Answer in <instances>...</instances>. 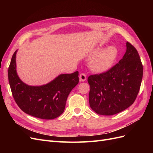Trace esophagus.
Returning <instances> with one entry per match:
<instances>
[{"instance_id":"esophagus-1","label":"esophagus","mask_w":153,"mask_h":153,"mask_svg":"<svg viewBox=\"0 0 153 153\" xmlns=\"http://www.w3.org/2000/svg\"><path fill=\"white\" fill-rule=\"evenodd\" d=\"M79 78H80V82H84L86 80V75L84 73H81L80 76H79Z\"/></svg>"}]
</instances>
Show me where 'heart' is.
Listing matches in <instances>:
<instances>
[{"label": "heart", "mask_w": 153, "mask_h": 153, "mask_svg": "<svg viewBox=\"0 0 153 153\" xmlns=\"http://www.w3.org/2000/svg\"><path fill=\"white\" fill-rule=\"evenodd\" d=\"M93 55H95L90 61V68L92 71L96 73H103L112 68L116 61L118 56V50L114 46H108L101 50L96 48Z\"/></svg>", "instance_id": "obj_1"}]
</instances>
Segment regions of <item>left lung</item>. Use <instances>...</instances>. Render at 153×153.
Listing matches in <instances>:
<instances>
[{
    "instance_id": "obj_1",
    "label": "left lung",
    "mask_w": 153,
    "mask_h": 153,
    "mask_svg": "<svg viewBox=\"0 0 153 153\" xmlns=\"http://www.w3.org/2000/svg\"><path fill=\"white\" fill-rule=\"evenodd\" d=\"M143 66L136 48L126 42V52L110 70L88 78L89 105L100 115L122 112L135 101L139 92Z\"/></svg>"
}]
</instances>
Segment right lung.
<instances>
[{
	"mask_svg": "<svg viewBox=\"0 0 153 153\" xmlns=\"http://www.w3.org/2000/svg\"><path fill=\"white\" fill-rule=\"evenodd\" d=\"M13 55L8 69V80L14 99L25 113L43 119L58 117L65 108L68 96L79 82L78 72L61 74L47 84L29 85L16 72V56Z\"/></svg>",
	"mask_w": 153,
	"mask_h": 153,
	"instance_id": "1",
	"label": "right lung"
}]
</instances>
